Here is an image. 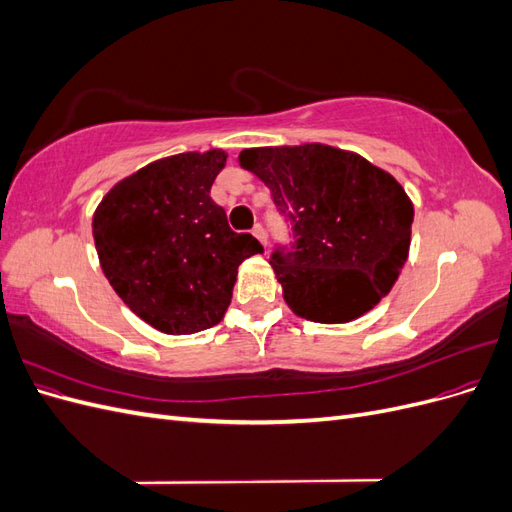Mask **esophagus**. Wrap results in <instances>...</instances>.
Wrapping results in <instances>:
<instances>
[{"label":"esophagus","mask_w":512,"mask_h":512,"mask_svg":"<svg viewBox=\"0 0 512 512\" xmlns=\"http://www.w3.org/2000/svg\"><path fill=\"white\" fill-rule=\"evenodd\" d=\"M252 235H254V237H256L260 243H262V245H265V247L269 245V237H267V232H265V228H262L260 224H256V226H254Z\"/></svg>","instance_id":"1"}]
</instances>
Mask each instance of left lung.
<instances>
[{
	"instance_id": "8db88e82",
	"label": "left lung",
	"mask_w": 512,
	"mask_h": 512,
	"mask_svg": "<svg viewBox=\"0 0 512 512\" xmlns=\"http://www.w3.org/2000/svg\"><path fill=\"white\" fill-rule=\"evenodd\" d=\"M241 168L267 185L294 245L269 265L294 314L322 324L361 318L404 269L414 205L401 183L354 151L322 143L254 147Z\"/></svg>"
}]
</instances>
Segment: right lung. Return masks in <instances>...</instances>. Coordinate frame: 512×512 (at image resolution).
Instances as JSON below:
<instances>
[{
    "label": "right lung",
    "mask_w": 512,
    "mask_h": 512,
    "mask_svg": "<svg viewBox=\"0 0 512 512\" xmlns=\"http://www.w3.org/2000/svg\"><path fill=\"white\" fill-rule=\"evenodd\" d=\"M224 149L151 162L117 181L94 211V241L108 284L149 327L192 335L218 324L237 269L262 254L252 235L232 232L211 200Z\"/></svg>",
    "instance_id": "obj_1"
}]
</instances>
